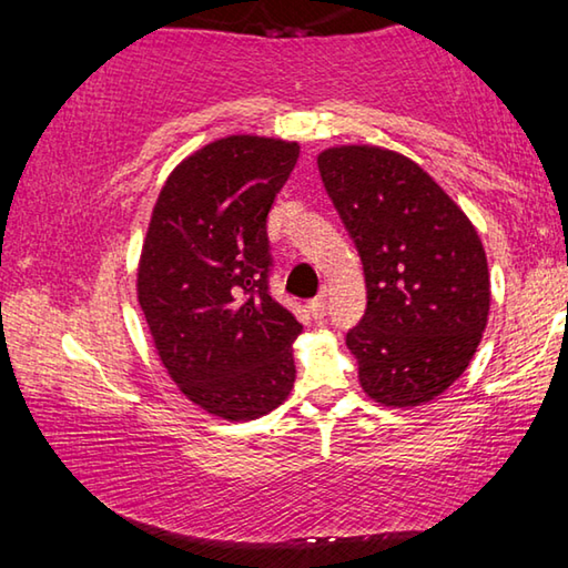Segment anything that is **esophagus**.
Here are the masks:
<instances>
[{"mask_svg":"<svg viewBox=\"0 0 568 568\" xmlns=\"http://www.w3.org/2000/svg\"><path fill=\"white\" fill-rule=\"evenodd\" d=\"M311 311H313L315 318H323V315L328 313V295H325V291H321V295L313 297Z\"/></svg>","mask_w":568,"mask_h":568,"instance_id":"34e87169","label":"esophagus"}]
</instances>
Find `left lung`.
<instances>
[{
	"instance_id": "left-lung-1",
	"label": "left lung",
	"mask_w": 568,
	"mask_h": 568,
	"mask_svg": "<svg viewBox=\"0 0 568 568\" xmlns=\"http://www.w3.org/2000/svg\"><path fill=\"white\" fill-rule=\"evenodd\" d=\"M318 170L368 291L345 335L361 386L393 408L434 400L466 371L488 321L491 283L476 227L398 152L333 148Z\"/></svg>"
}]
</instances>
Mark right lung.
I'll list each match as a JSON object with an SVG mask.
<instances>
[{
  "instance_id": "1",
  "label": "right lung",
  "mask_w": 568,
  "mask_h": 568,
  "mask_svg": "<svg viewBox=\"0 0 568 568\" xmlns=\"http://www.w3.org/2000/svg\"><path fill=\"white\" fill-rule=\"evenodd\" d=\"M297 142L233 134L168 178L142 245L138 297L170 378L207 413L253 420L295 383L303 325L271 295L267 213Z\"/></svg>"
}]
</instances>
